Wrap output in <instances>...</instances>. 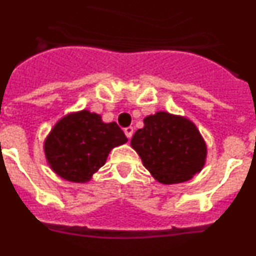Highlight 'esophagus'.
<instances>
[{"label":"esophagus","mask_w":256,"mask_h":256,"mask_svg":"<svg viewBox=\"0 0 256 256\" xmlns=\"http://www.w3.org/2000/svg\"><path fill=\"white\" fill-rule=\"evenodd\" d=\"M124 133H126V136L128 137V138H130V137L133 136V133H134L133 126H128V128H126V130H124Z\"/></svg>","instance_id":"obj_1"}]
</instances>
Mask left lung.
Wrapping results in <instances>:
<instances>
[{
	"instance_id": "obj_1",
	"label": "left lung",
	"mask_w": 256,
	"mask_h": 256,
	"mask_svg": "<svg viewBox=\"0 0 256 256\" xmlns=\"http://www.w3.org/2000/svg\"><path fill=\"white\" fill-rule=\"evenodd\" d=\"M130 146L162 184L190 180L206 162V144L195 123L168 112L144 118V128L133 134Z\"/></svg>"
}]
</instances>
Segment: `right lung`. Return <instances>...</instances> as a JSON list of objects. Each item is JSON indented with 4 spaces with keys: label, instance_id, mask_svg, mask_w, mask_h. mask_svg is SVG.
<instances>
[{
    "label": "right lung",
    "instance_id": "add662e5",
    "mask_svg": "<svg viewBox=\"0 0 256 256\" xmlns=\"http://www.w3.org/2000/svg\"><path fill=\"white\" fill-rule=\"evenodd\" d=\"M128 141L115 122L104 123L101 115L80 110L65 115L44 140L50 168L62 180L87 183L106 162L108 154Z\"/></svg>",
    "mask_w": 256,
    "mask_h": 256
}]
</instances>
